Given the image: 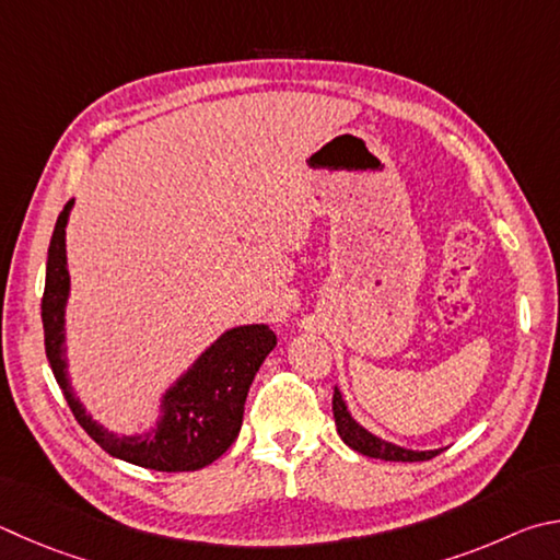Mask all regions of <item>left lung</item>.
<instances>
[{"mask_svg": "<svg viewBox=\"0 0 560 560\" xmlns=\"http://www.w3.org/2000/svg\"><path fill=\"white\" fill-rule=\"evenodd\" d=\"M332 416H335V425H338L340 439L348 443L352 451H358L368 457L394 460V463H419V460H431V457L441 453V451H406V448H399V445L372 435L368 429H362V425L352 419L348 406H345L342 396L338 392V386H335L332 392Z\"/></svg>", "mask_w": 560, "mask_h": 560, "instance_id": "obj_1", "label": "left lung"}]
</instances>
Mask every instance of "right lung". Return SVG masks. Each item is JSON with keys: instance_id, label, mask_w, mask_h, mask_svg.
Segmentation results:
<instances>
[{"instance_id": "obj_1", "label": "right lung", "mask_w": 560, "mask_h": 560, "mask_svg": "<svg viewBox=\"0 0 560 560\" xmlns=\"http://www.w3.org/2000/svg\"><path fill=\"white\" fill-rule=\"evenodd\" d=\"M70 208H73V200L66 202L56 220L48 247L46 289L40 299L46 358L58 386L63 389L70 411L90 439L112 457L159 472L200 470L218 460L235 443L252 380L277 345V335L267 325H240V328L228 330L166 392L161 401L164 416L159 419L156 429L144 435H121V439L105 431L103 425L90 419L83 404L75 399L66 372L63 315L70 289L66 225Z\"/></svg>"}]
</instances>
